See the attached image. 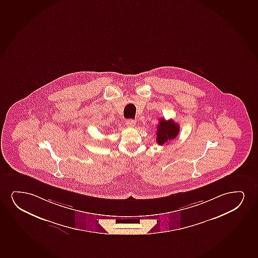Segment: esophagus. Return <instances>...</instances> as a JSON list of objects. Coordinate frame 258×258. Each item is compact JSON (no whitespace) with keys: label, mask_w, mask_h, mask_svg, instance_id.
Masks as SVG:
<instances>
[{"label":"esophagus","mask_w":258,"mask_h":258,"mask_svg":"<svg viewBox=\"0 0 258 258\" xmlns=\"http://www.w3.org/2000/svg\"><path fill=\"white\" fill-rule=\"evenodd\" d=\"M137 124V121L135 120H126V125H127V127H135V125Z\"/></svg>","instance_id":"34e87169"}]
</instances>
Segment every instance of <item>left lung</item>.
<instances>
[{"label":"left lung","mask_w":258,"mask_h":258,"mask_svg":"<svg viewBox=\"0 0 258 258\" xmlns=\"http://www.w3.org/2000/svg\"><path fill=\"white\" fill-rule=\"evenodd\" d=\"M179 132L178 124L172 120H166L164 118L159 119L157 127V143L159 145L167 144L169 141L173 140Z\"/></svg>","instance_id":"obj_1"}]
</instances>
